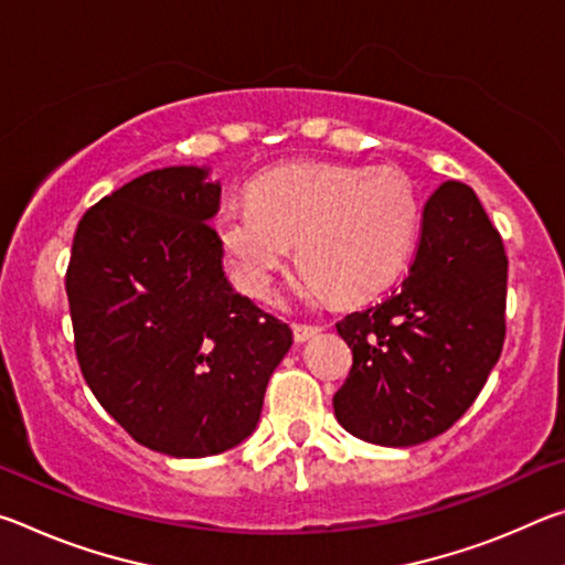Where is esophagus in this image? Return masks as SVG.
I'll list each match as a JSON object with an SVG mask.
<instances>
[{
	"instance_id": "34e87169",
	"label": "esophagus",
	"mask_w": 565,
	"mask_h": 565,
	"mask_svg": "<svg viewBox=\"0 0 565 565\" xmlns=\"http://www.w3.org/2000/svg\"><path fill=\"white\" fill-rule=\"evenodd\" d=\"M319 331H321V327H313V323H294V339L299 343L309 341L311 337H317Z\"/></svg>"
}]
</instances>
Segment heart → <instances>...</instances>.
I'll return each mask as SVG.
<instances>
[{
	"label": "heart",
	"instance_id": "b5f03b06",
	"mask_svg": "<svg viewBox=\"0 0 565 565\" xmlns=\"http://www.w3.org/2000/svg\"><path fill=\"white\" fill-rule=\"evenodd\" d=\"M420 228V202L406 174L343 164L266 171L248 204H226L216 234L236 284L266 296L296 244L306 299L359 301L404 269Z\"/></svg>",
	"mask_w": 565,
	"mask_h": 565
}]
</instances>
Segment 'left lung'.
Returning a JSON list of instances; mask_svg holds the SVG:
<instances>
[{
	"label": "left lung",
	"mask_w": 565,
	"mask_h": 565,
	"mask_svg": "<svg viewBox=\"0 0 565 565\" xmlns=\"http://www.w3.org/2000/svg\"><path fill=\"white\" fill-rule=\"evenodd\" d=\"M501 234L471 186L444 181L424 206L408 276L337 323L353 366L333 396L361 441L416 446L444 434L489 379L505 339Z\"/></svg>",
	"instance_id": "8db88e82"
}]
</instances>
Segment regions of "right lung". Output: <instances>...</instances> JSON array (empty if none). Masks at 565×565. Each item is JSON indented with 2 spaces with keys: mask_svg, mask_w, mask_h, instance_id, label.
<instances>
[{
  "mask_svg": "<svg viewBox=\"0 0 565 565\" xmlns=\"http://www.w3.org/2000/svg\"><path fill=\"white\" fill-rule=\"evenodd\" d=\"M206 167L131 179L76 226L66 299L82 374L134 441L177 458L254 434L289 323L234 291Z\"/></svg>",
  "mask_w": 565,
  "mask_h": 565,
  "instance_id": "obj_1",
  "label": "right lung"
}]
</instances>
